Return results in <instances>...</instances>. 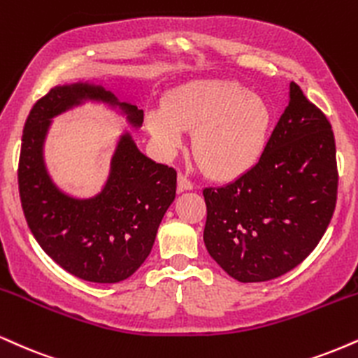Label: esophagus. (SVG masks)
Instances as JSON below:
<instances>
[{"instance_id":"1","label":"esophagus","mask_w":358,"mask_h":358,"mask_svg":"<svg viewBox=\"0 0 358 358\" xmlns=\"http://www.w3.org/2000/svg\"><path fill=\"white\" fill-rule=\"evenodd\" d=\"M192 188H193V183L190 182V180H188L183 173H180L178 175V190L185 192V190H192Z\"/></svg>"}]
</instances>
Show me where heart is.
Here are the masks:
<instances>
[{"instance_id": "heart-1", "label": "heart", "mask_w": 358, "mask_h": 358, "mask_svg": "<svg viewBox=\"0 0 358 358\" xmlns=\"http://www.w3.org/2000/svg\"><path fill=\"white\" fill-rule=\"evenodd\" d=\"M270 120L262 96L235 81L206 80L168 94L165 110L152 111L146 124L165 153L183 145L185 130H195L193 152L206 173L234 178L264 153Z\"/></svg>"}]
</instances>
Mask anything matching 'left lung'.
<instances>
[{
	"label": "left lung",
	"mask_w": 358,
	"mask_h": 358,
	"mask_svg": "<svg viewBox=\"0 0 358 358\" xmlns=\"http://www.w3.org/2000/svg\"><path fill=\"white\" fill-rule=\"evenodd\" d=\"M335 138L324 111L290 83V101L258 162L205 188V247L243 283L290 272L324 236L337 203Z\"/></svg>",
	"instance_id": "obj_1"
}]
</instances>
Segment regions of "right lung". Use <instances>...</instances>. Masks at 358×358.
<instances>
[{"label": "right lung", "mask_w": 358, "mask_h": 358, "mask_svg": "<svg viewBox=\"0 0 358 358\" xmlns=\"http://www.w3.org/2000/svg\"><path fill=\"white\" fill-rule=\"evenodd\" d=\"M83 100L118 106L133 127L143 110L120 103L101 86H55L29 111L21 138L18 187L29 230L62 268L86 282L116 283L131 277L152 252L163 215L175 200L176 171L145 157L130 133L120 138L100 195L78 200L51 182L43 143L51 118Z\"/></svg>", "instance_id": "add662e5"}]
</instances>
